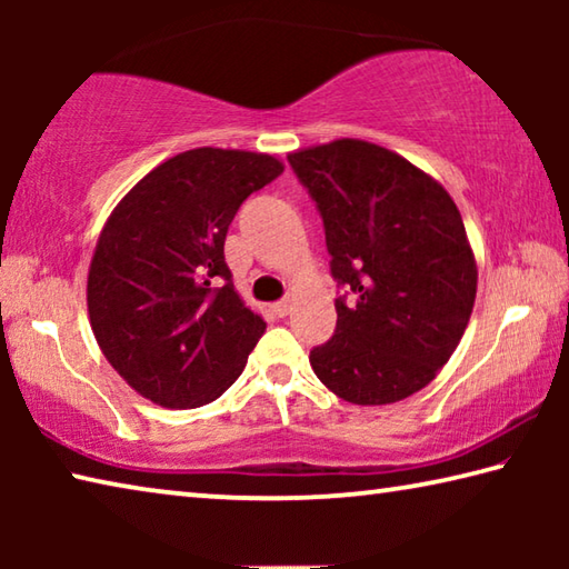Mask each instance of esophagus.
Segmentation results:
<instances>
[{
  "instance_id": "obj_1",
  "label": "esophagus",
  "mask_w": 569,
  "mask_h": 569,
  "mask_svg": "<svg viewBox=\"0 0 569 569\" xmlns=\"http://www.w3.org/2000/svg\"><path fill=\"white\" fill-rule=\"evenodd\" d=\"M291 308H293L291 301H278L271 306V311H273V316H278V319H286V316L291 313Z\"/></svg>"
}]
</instances>
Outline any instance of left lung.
I'll use <instances>...</instances> for the list:
<instances>
[{
	"mask_svg": "<svg viewBox=\"0 0 569 569\" xmlns=\"http://www.w3.org/2000/svg\"><path fill=\"white\" fill-rule=\"evenodd\" d=\"M323 218L336 331L311 351L326 389L359 407L411 397L465 336L477 261L449 192L407 158L341 138L288 152Z\"/></svg>",
	"mask_w": 569,
	"mask_h": 569,
	"instance_id": "8db88e82",
	"label": "left lung"
}]
</instances>
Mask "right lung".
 Here are the masks:
<instances>
[{"mask_svg": "<svg viewBox=\"0 0 569 569\" xmlns=\"http://www.w3.org/2000/svg\"><path fill=\"white\" fill-rule=\"evenodd\" d=\"M283 172L266 152L196 148L160 162L104 223L88 311L104 359L166 409L216 401L266 331L226 266L230 220Z\"/></svg>", "mask_w": 569, "mask_h": 569, "instance_id": "1", "label": "right lung"}]
</instances>
